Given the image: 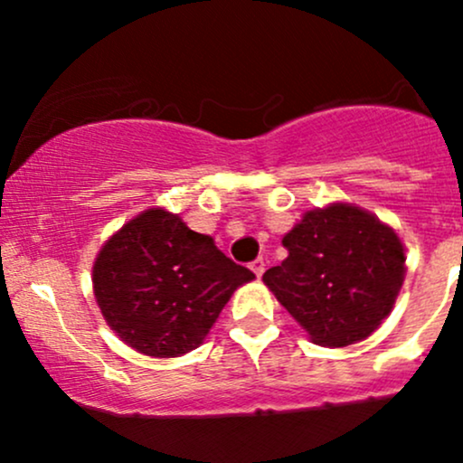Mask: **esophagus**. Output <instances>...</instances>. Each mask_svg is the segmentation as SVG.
I'll use <instances>...</instances> for the list:
<instances>
[{
  "label": "esophagus",
  "mask_w": 463,
  "mask_h": 463,
  "mask_svg": "<svg viewBox=\"0 0 463 463\" xmlns=\"http://www.w3.org/2000/svg\"><path fill=\"white\" fill-rule=\"evenodd\" d=\"M250 270H253V273L258 275V278H261V273H264V270H266V261H264V258H258V260L250 261Z\"/></svg>",
  "instance_id": "obj_1"
}]
</instances>
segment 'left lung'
Listing matches in <instances>:
<instances>
[{
    "label": "left lung",
    "instance_id": "left-lung-1",
    "mask_svg": "<svg viewBox=\"0 0 463 463\" xmlns=\"http://www.w3.org/2000/svg\"><path fill=\"white\" fill-rule=\"evenodd\" d=\"M282 244L288 258L261 279L314 343L345 347L367 338L394 307L403 244L374 214L349 203L311 210Z\"/></svg>",
    "mask_w": 463,
    "mask_h": 463
}]
</instances>
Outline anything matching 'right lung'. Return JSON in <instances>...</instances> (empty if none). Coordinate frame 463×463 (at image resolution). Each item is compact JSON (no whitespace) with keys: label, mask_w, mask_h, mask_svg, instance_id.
Listing matches in <instances>:
<instances>
[{"label":"right lung","mask_w":463,"mask_h":463,"mask_svg":"<svg viewBox=\"0 0 463 463\" xmlns=\"http://www.w3.org/2000/svg\"><path fill=\"white\" fill-rule=\"evenodd\" d=\"M253 278L208 235L152 208L125 223L100 250L93 293L129 347L172 358L199 347L232 291Z\"/></svg>","instance_id":"right-lung-1"}]
</instances>
